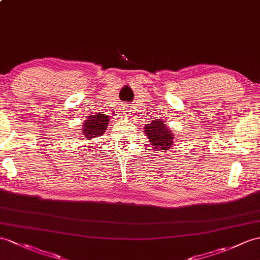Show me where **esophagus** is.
<instances>
[{"mask_svg":"<svg viewBox=\"0 0 260 260\" xmlns=\"http://www.w3.org/2000/svg\"><path fill=\"white\" fill-rule=\"evenodd\" d=\"M122 111L124 112L125 115H129V114H131V111H129V107H128V106H124V107L122 108Z\"/></svg>","mask_w":260,"mask_h":260,"instance_id":"obj_1","label":"esophagus"}]
</instances>
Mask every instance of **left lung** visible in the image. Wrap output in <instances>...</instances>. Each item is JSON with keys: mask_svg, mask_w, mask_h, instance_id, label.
<instances>
[{"mask_svg": "<svg viewBox=\"0 0 260 260\" xmlns=\"http://www.w3.org/2000/svg\"><path fill=\"white\" fill-rule=\"evenodd\" d=\"M145 133L149 138L150 145L157 150L161 152H168L171 149L174 142V134L171 132L170 127L161 122V120L154 119L152 123L145 125Z\"/></svg>", "mask_w": 260, "mask_h": 260, "instance_id": "8db88e82", "label": "left lung"}]
</instances>
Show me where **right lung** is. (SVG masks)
<instances>
[{
  "label": "right lung",
  "mask_w": 260,
  "mask_h": 260,
  "mask_svg": "<svg viewBox=\"0 0 260 260\" xmlns=\"http://www.w3.org/2000/svg\"><path fill=\"white\" fill-rule=\"evenodd\" d=\"M108 116L105 114H96L89 116L83 125L82 133L87 140L102 136L107 128Z\"/></svg>",
  "instance_id": "1"
}]
</instances>
